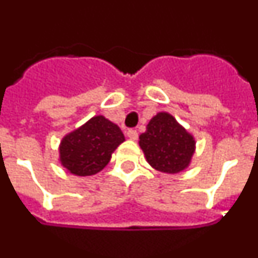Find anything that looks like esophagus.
Wrapping results in <instances>:
<instances>
[{"label":"esophagus","mask_w":258,"mask_h":258,"mask_svg":"<svg viewBox=\"0 0 258 258\" xmlns=\"http://www.w3.org/2000/svg\"><path fill=\"white\" fill-rule=\"evenodd\" d=\"M126 134H127V137H129V138H131L132 141H136L137 138H138V132H137L136 129H129Z\"/></svg>","instance_id":"obj_1"}]
</instances>
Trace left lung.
<instances>
[{
	"label": "left lung",
	"instance_id": "1",
	"mask_svg": "<svg viewBox=\"0 0 258 258\" xmlns=\"http://www.w3.org/2000/svg\"><path fill=\"white\" fill-rule=\"evenodd\" d=\"M140 146L152 168L164 173H178L190 164L195 140L172 115L159 112L140 136Z\"/></svg>",
	"mask_w": 258,
	"mask_h": 258
}]
</instances>
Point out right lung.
Segmentation results:
<instances>
[{
	"label": "right lung",
	"instance_id": "add662e5",
	"mask_svg": "<svg viewBox=\"0 0 258 258\" xmlns=\"http://www.w3.org/2000/svg\"><path fill=\"white\" fill-rule=\"evenodd\" d=\"M125 141L121 129L104 116H94L61 140L60 163L72 174L85 177L101 172Z\"/></svg>",
	"mask_w": 258,
	"mask_h": 258
}]
</instances>
